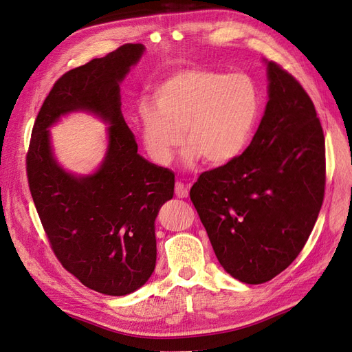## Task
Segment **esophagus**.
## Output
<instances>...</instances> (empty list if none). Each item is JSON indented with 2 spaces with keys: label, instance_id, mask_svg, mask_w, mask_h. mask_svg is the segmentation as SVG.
<instances>
[{
  "label": "esophagus",
  "instance_id": "34e87169",
  "mask_svg": "<svg viewBox=\"0 0 352 352\" xmlns=\"http://www.w3.org/2000/svg\"><path fill=\"white\" fill-rule=\"evenodd\" d=\"M188 191H190L188 186H186L183 183H177L175 184V196L178 199H186L188 196Z\"/></svg>",
  "mask_w": 352,
  "mask_h": 352
}]
</instances>
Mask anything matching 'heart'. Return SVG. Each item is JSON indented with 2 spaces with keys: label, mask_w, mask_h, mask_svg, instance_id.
<instances>
[{
  "label": "heart",
  "mask_w": 352,
  "mask_h": 352,
  "mask_svg": "<svg viewBox=\"0 0 352 352\" xmlns=\"http://www.w3.org/2000/svg\"><path fill=\"white\" fill-rule=\"evenodd\" d=\"M152 99L139 104L138 126L147 155L161 166L174 161L184 138L187 166L200 157L213 166L234 162L250 144L262 109L252 77L203 69L169 76Z\"/></svg>",
  "instance_id": "obj_1"
}]
</instances>
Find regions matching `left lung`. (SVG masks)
Here are the masks:
<instances>
[{"label":"left lung","instance_id":"obj_1","mask_svg":"<svg viewBox=\"0 0 352 352\" xmlns=\"http://www.w3.org/2000/svg\"><path fill=\"white\" fill-rule=\"evenodd\" d=\"M252 143L231 164L203 173L190 199L226 274L263 283L302 250L324 195V135L310 96L275 63Z\"/></svg>","mask_w":352,"mask_h":352}]
</instances>
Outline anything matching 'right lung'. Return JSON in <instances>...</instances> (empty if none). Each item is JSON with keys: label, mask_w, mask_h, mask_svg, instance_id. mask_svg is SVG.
<instances>
[{"label": "right lung", "mask_w": 352, "mask_h": 352, "mask_svg": "<svg viewBox=\"0 0 352 352\" xmlns=\"http://www.w3.org/2000/svg\"><path fill=\"white\" fill-rule=\"evenodd\" d=\"M144 51L142 43H126L58 78L33 126L26 160L33 203L55 256L85 287L114 297L152 276L155 221L175 186L173 171L138 153L121 112L120 85ZM76 111L109 126L104 160L89 175L67 172L50 140L49 129Z\"/></svg>", "instance_id": "add662e5"}]
</instances>
